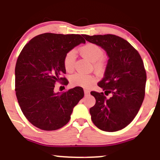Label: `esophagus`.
Returning <instances> with one entry per match:
<instances>
[{
    "label": "esophagus",
    "mask_w": 160,
    "mask_h": 160,
    "mask_svg": "<svg viewBox=\"0 0 160 160\" xmlns=\"http://www.w3.org/2000/svg\"><path fill=\"white\" fill-rule=\"evenodd\" d=\"M84 95H89V90H87V89H84Z\"/></svg>",
    "instance_id": "esophagus-1"
}]
</instances>
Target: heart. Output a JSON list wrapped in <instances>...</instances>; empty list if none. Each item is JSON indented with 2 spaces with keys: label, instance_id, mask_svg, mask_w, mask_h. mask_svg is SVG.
Segmentation results:
<instances>
[{
  "label": "heart",
  "instance_id": "b5f03b06",
  "mask_svg": "<svg viewBox=\"0 0 160 160\" xmlns=\"http://www.w3.org/2000/svg\"><path fill=\"white\" fill-rule=\"evenodd\" d=\"M79 52L84 58L92 62H95L94 67L97 71H101L104 69L105 64L102 59L104 55V52L99 46L95 43H88L80 48ZM75 61L76 52L74 50H71L65 54L64 58V67L67 71H73ZM97 78L95 76L81 73L73 74L71 77V83L73 86L84 88H89L92 85L95 84Z\"/></svg>",
  "mask_w": 160,
  "mask_h": 160
}]
</instances>
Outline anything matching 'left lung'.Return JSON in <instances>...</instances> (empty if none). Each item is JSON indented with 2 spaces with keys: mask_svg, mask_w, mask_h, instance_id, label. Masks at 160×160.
<instances>
[{
  "mask_svg": "<svg viewBox=\"0 0 160 160\" xmlns=\"http://www.w3.org/2000/svg\"><path fill=\"white\" fill-rule=\"evenodd\" d=\"M83 37L99 46L108 60L103 78L98 85L111 94L91 92L96 100L89 109L92 121L100 130L116 132L128 125L137 115L145 95L146 73L143 60L128 41L115 35Z\"/></svg>",
  "mask_w": 160,
  "mask_h": 160,
  "instance_id": "1",
  "label": "left lung"
}]
</instances>
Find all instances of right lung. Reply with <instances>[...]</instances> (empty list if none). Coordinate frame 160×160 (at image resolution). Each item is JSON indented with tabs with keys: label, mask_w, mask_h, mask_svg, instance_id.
I'll return each instance as SVG.
<instances>
[{
	"label": "right lung",
	"mask_w": 160,
	"mask_h": 160,
	"mask_svg": "<svg viewBox=\"0 0 160 160\" xmlns=\"http://www.w3.org/2000/svg\"><path fill=\"white\" fill-rule=\"evenodd\" d=\"M86 41L78 34L43 33L32 38L19 54L15 67V91L27 119L43 130H56L71 119L73 108L84 97L82 87L60 94L54 90L56 82L68 84L65 54Z\"/></svg>",
	"instance_id": "1"
}]
</instances>
